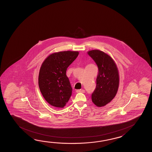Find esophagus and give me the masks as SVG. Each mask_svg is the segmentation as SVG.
Instances as JSON below:
<instances>
[{"mask_svg":"<svg viewBox=\"0 0 152 152\" xmlns=\"http://www.w3.org/2000/svg\"><path fill=\"white\" fill-rule=\"evenodd\" d=\"M76 92H77V93H85V91L83 89H80V90H77L76 91Z\"/></svg>","mask_w":152,"mask_h":152,"instance_id":"1","label":"esophagus"}]
</instances>
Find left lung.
Returning <instances> with one entry per match:
<instances>
[{"instance_id": "8db88e82", "label": "left lung", "mask_w": 152, "mask_h": 152, "mask_svg": "<svg viewBox=\"0 0 152 152\" xmlns=\"http://www.w3.org/2000/svg\"><path fill=\"white\" fill-rule=\"evenodd\" d=\"M98 68L96 87L92 94V101L97 107L110 103L116 94L119 86L118 68L113 59L104 52L92 50L87 52Z\"/></svg>"}]
</instances>
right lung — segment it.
<instances>
[{"label": "right lung", "mask_w": 152, "mask_h": 152, "mask_svg": "<svg viewBox=\"0 0 152 152\" xmlns=\"http://www.w3.org/2000/svg\"><path fill=\"white\" fill-rule=\"evenodd\" d=\"M79 55L75 51L53 53L45 58L40 68L39 85L45 100L53 107L62 108L71 96L72 88L66 71Z\"/></svg>", "instance_id": "1"}]
</instances>
